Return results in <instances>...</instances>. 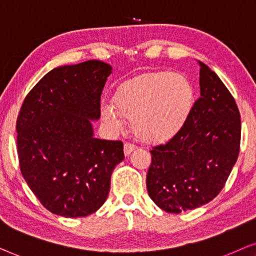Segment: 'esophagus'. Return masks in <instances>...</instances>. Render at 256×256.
<instances>
[{
  "mask_svg": "<svg viewBox=\"0 0 256 256\" xmlns=\"http://www.w3.org/2000/svg\"><path fill=\"white\" fill-rule=\"evenodd\" d=\"M136 148H137V146H136V145L130 144V142H125V144H124V153H125V156L131 154V152H134Z\"/></svg>",
  "mask_w": 256,
  "mask_h": 256,
  "instance_id": "esophagus-1",
  "label": "esophagus"
}]
</instances>
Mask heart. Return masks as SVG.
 Masks as SVG:
<instances>
[{
    "label": "heart",
    "mask_w": 256,
    "mask_h": 256,
    "mask_svg": "<svg viewBox=\"0 0 256 256\" xmlns=\"http://www.w3.org/2000/svg\"><path fill=\"white\" fill-rule=\"evenodd\" d=\"M193 104L194 90L185 76L159 71L122 83L112 96V106L102 105L100 116L114 130L122 128V117L130 118L139 139L164 142L179 134Z\"/></svg>",
    "instance_id": "heart-1"
}]
</instances>
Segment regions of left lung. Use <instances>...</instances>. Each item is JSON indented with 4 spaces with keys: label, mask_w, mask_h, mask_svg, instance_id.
Segmentation results:
<instances>
[{
    "label": "left lung",
    "mask_w": 256,
    "mask_h": 256,
    "mask_svg": "<svg viewBox=\"0 0 256 256\" xmlns=\"http://www.w3.org/2000/svg\"><path fill=\"white\" fill-rule=\"evenodd\" d=\"M200 97L176 136L151 151L148 196L159 208L179 214L213 200L226 184L240 151L241 119L233 96L206 64Z\"/></svg>",
    "instance_id": "obj_1"
}]
</instances>
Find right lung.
I'll use <instances>...</instances> for the list:
<instances>
[{
	"instance_id": "add662e5",
	"label": "right lung",
	"mask_w": 256,
	"mask_h": 256,
	"mask_svg": "<svg viewBox=\"0 0 256 256\" xmlns=\"http://www.w3.org/2000/svg\"><path fill=\"white\" fill-rule=\"evenodd\" d=\"M110 64L54 68L26 97L17 118L20 168L51 213L90 216L106 202L111 174L124 159L122 142L94 138Z\"/></svg>"
}]
</instances>
